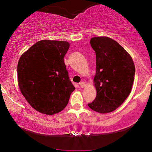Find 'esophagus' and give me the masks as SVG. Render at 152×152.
Listing matches in <instances>:
<instances>
[{"instance_id":"esophagus-1","label":"esophagus","mask_w":152,"mask_h":152,"mask_svg":"<svg viewBox=\"0 0 152 152\" xmlns=\"http://www.w3.org/2000/svg\"><path fill=\"white\" fill-rule=\"evenodd\" d=\"M79 85H80V87H81V88H84V87L86 86V83H85L84 82H81Z\"/></svg>"}]
</instances>
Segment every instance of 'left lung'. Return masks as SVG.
<instances>
[{"label": "left lung", "instance_id": "1", "mask_svg": "<svg viewBox=\"0 0 152 152\" xmlns=\"http://www.w3.org/2000/svg\"><path fill=\"white\" fill-rule=\"evenodd\" d=\"M90 43L96 58L94 79L96 96L88 106L96 112L106 114L117 109L129 95L135 66L126 50L111 38L94 37Z\"/></svg>", "mask_w": 152, "mask_h": 152}]
</instances>
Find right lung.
Masks as SVG:
<instances>
[{"label":"right lung","mask_w":152,"mask_h":152,"mask_svg":"<svg viewBox=\"0 0 152 152\" xmlns=\"http://www.w3.org/2000/svg\"><path fill=\"white\" fill-rule=\"evenodd\" d=\"M69 46L66 41L43 40L19 59V88L29 104L40 113L53 115L61 111L75 89L64 61Z\"/></svg>","instance_id":"add662e5"}]
</instances>
